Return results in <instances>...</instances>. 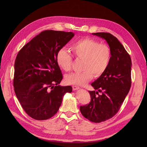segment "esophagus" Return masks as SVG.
I'll use <instances>...</instances> for the list:
<instances>
[{
    "mask_svg": "<svg viewBox=\"0 0 147 147\" xmlns=\"http://www.w3.org/2000/svg\"><path fill=\"white\" fill-rule=\"evenodd\" d=\"M72 88H73V91L77 90H78V89L80 88L79 87L76 86H72Z\"/></svg>",
    "mask_w": 147,
    "mask_h": 147,
    "instance_id": "1",
    "label": "esophagus"
}]
</instances>
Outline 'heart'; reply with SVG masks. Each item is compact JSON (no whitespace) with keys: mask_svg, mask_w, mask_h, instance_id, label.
<instances>
[{"mask_svg":"<svg viewBox=\"0 0 147 147\" xmlns=\"http://www.w3.org/2000/svg\"><path fill=\"white\" fill-rule=\"evenodd\" d=\"M71 51L77 58L82 59L81 72L66 75L65 80L69 84L84 86L92 80L94 74L99 77L105 71L110 63L111 52L109 47L91 38L77 40L71 44ZM72 56L64 48L60 49L56 55V62L65 71L71 69Z\"/></svg>","mask_w":147,"mask_h":147,"instance_id":"1","label":"heart"}]
</instances>
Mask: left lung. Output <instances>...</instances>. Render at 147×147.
Returning a JSON list of instances; mask_svg holds the SVG:
<instances>
[{
	"instance_id": "left-lung-1",
	"label": "left lung",
	"mask_w": 147,
	"mask_h": 147,
	"mask_svg": "<svg viewBox=\"0 0 147 147\" xmlns=\"http://www.w3.org/2000/svg\"><path fill=\"white\" fill-rule=\"evenodd\" d=\"M105 39L111 58L107 70L91 86L95 91H89L91 101L81 106L83 116L94 123H100L114 116L120 108L131 84V60L119 40L108 32L92 33ZM101 92L99 95L98 92Z\"/></svg>"
}]
</instances>
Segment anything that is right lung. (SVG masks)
<instances>
[{"instance_id": "add662e5", "label": "right lung", "mask_w": 147, "mask_h": 147, "mask_svg": "<svg viewBox=\"0 0 147 147\" xmlns=\"http://www.w3.org/2000/svg\"><path fill=\"white\" fill-rule=\"evenodd\" d=\"M74 36L72 32L46 30L32 38L17 54L13 86L25 112L43 120L58 111L64 95L72 87L58 84L63 76L56 62L58 51Z\"/></svg>"}]
</instances>
